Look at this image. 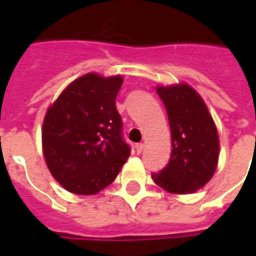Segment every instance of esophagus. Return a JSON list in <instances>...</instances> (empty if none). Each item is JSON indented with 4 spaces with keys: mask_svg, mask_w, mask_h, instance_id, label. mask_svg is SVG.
Masks as SVG:
<instances>
[{
    "mask_svg": "<svg viewBox=\"0 0 256 256\" xmlns=\"http://www.w3.org/2000/svg\"><path fill=\"white\" fill-rule=\"evenodd\" d=\"M142 150H144V144H136V152H137L138 155L142 152Z\"/></svg>",
    "mask_w": 256,
    "mask_h": 256,
    "instance_id": "1",
    "label": "esophagus"
}]
</instances>
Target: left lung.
Instances as JSON below:
<instances>
[{
	"instance_id": "1",
	"label": "left lung",
	"mask_w": 256,
	"mask_h": 256,
	"mask_svg": "<svg viewBox=\"0 0 256 256\" xmlns=\"http://www.w3.org/2000/svg\"><path fill=\"white\" fill-rule=\"evenodd\" d=\"M166 106L172 156L163 170L152 178L170 193L188 194L203 188L214 176L220 156V138L207 106L186 84L158 86Z\"/></svg>"
}]
</instances>
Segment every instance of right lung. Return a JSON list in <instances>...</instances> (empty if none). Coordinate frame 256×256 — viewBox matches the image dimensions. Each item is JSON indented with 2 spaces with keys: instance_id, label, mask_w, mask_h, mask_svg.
I'll return each instance as SVG.
<instances>
[{
  "instance_id": "obj_1",
  "label": "right lung",
  "mask_w": 256,
  "mask_h": 256,
  "mask_svg": "<svg viewBox=\"0 0 256 256\" xmlns=\"http://www.w3.org/2000/svg\"><path fill=\"white\" fill-rule=\"evenodd\" d=\"M122 84L120 75L104 78L89 72L68 84L48 108L44 156L68 192L98 193L114 182L130 156L115 102Z\"/></svg>"
}]
</instances>
